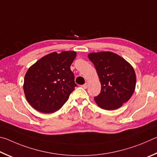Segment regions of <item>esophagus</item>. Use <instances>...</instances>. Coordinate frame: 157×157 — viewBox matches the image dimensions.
<instances>
[{
	"instance_id": "obj_1",
	"label": "esophagus",
	"mask_w": 157,
	"mask_h": 157,
	"mask_svg": "<svg viewBox=\"0 0 157 157\" xmlns=\"http://www.w3.org/2000/svg\"><path fill=\"white\" fill-rule=\"evenodd\" d=\"M82 87H83L84 89H86L87 87H88V83H85L84 85H83V86H82Z\"/></svg>"
}]
</instances>
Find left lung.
I'll list each match as a JSON object with an SVG mask.
<instances>
[{
	"label": "left lung",
	"mask_w": 157,
	"mask_h": 157,
	"mask_svg": "<svg viewBox=\"0 0 157 157\" xmlns=\"http://www.w3.org/2000/svg\"><path fill=\"white\" fill-rule=\"evenodd\" d=\"M97 70L101 84L100 94L94 101L101 108L112 110L121 107L135 90L136 74L130 63L110 52L88 55Z\"/></svg>",
	"instance_id": "8db88e82"
}]
</instances>
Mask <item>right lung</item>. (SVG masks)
Returning <instances> with one entry per match:
<instances>
[{
	"label": "right lung",
	"mask_w": 157,
	"mask_h": 157,
	"mask_svg": "<svg viewBox=\"0 0 157 157\" xmlns=\"http://www.w3.org/2000/svg\"><path fill=\"white\" fill-rule=\"evenodd\" d=\"M76 56L72 51L52 52L29 68L25 76L23 90L27 101L35 109L52 113L67 101L77 86L70 70Z\"/></svg>",
	"instance_id": "1"
}]
</instances>
